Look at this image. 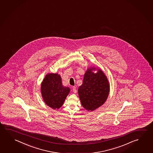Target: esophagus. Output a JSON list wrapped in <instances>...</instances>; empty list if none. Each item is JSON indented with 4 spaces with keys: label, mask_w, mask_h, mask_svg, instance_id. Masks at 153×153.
<instances>
[{
    "label": "esophagus",
    "mask_w": 153,
    "mask_h": 153,
    "mask_svg": "<svg viewBox=\"0 0 153 153\" xmlns=\"http://www.w3.org/2000/svg\"><path fill=\"white\" fill-rule=\"evenodd\" d=\"M73 92L74 93H75V94H76V93H77V90H76V87H73Z\"/></svg>",
    "instance_id": "1"
}]
</instances>
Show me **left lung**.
<instances>
[{"label":"left lung","mask_w":153,"mask_h":153,"mask_svg":"<svg viewBox=\"0 0 153 153\" xmlns=\"http://www.w3.org/2000/svg\"><path fill=\"white\" fill-rule=\"evenodd\" d=\"M97 70L96 73L94 71ZM110 83L105 73L99 68H88L78 94L83 107L93 111L106 101L110 92Z\"/></svg>","instance_id":"1"}]
</instances>
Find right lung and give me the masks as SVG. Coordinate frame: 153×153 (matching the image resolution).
Listing matches in <instances>:
<instances>
[{
    "mask_svg": "<svg viewBox=\"0 0 153 153\" xmlns=\"http://www.w3.org/2000/svg\"><path fill=\"white\" fill-rule=\"evenodd\" d=\"M70 88L62 85V78L58 74H47L41 85V92L43 101L54 110L62 106Z\"/></svg>",
    "mask_w": 153,
    "mask_h": 153,
    "instance_id": "right-lung-1",
    "label": "right lung"
}]
</instances>
